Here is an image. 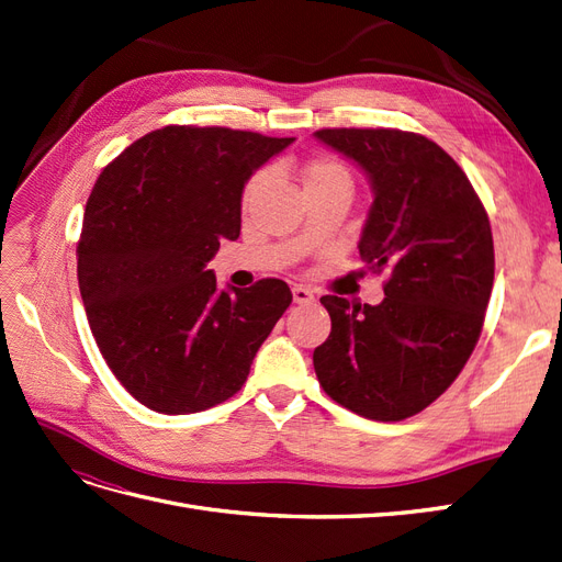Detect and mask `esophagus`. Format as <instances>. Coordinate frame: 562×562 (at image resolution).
Here are the masks:
<instances>
[{
  "mask_svg": "<svg viewBox=\"0 0 562 562\" xmlns=\"http://www.w3.org/2000/svg\"><path fill=\"white\" fill-rule=\"evenodd\" d=\"M293 300L297 304H310V302H314V293L307 285H293Z\"/></svg>",
  "mask_w": 562,
  "mask_h": 562,
  "instance_id": "1",
  "label": "esophagus"
}]
</instances>
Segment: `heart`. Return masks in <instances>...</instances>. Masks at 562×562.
I'll use <instances>...</instances> for the list:
<instances>
[{
	"label": "heart",
	"instance_id": "heart-1",
	"mask_svg": "<svg viewBox=\"0 0 562 562\" xmlns=\"http://www.w3.org/2000/svg\"><path fill=\"white\" fill-rule=\"evenodd\" d=\"M333 178H349V176H347V171H345L342 166H339L337 161H330V159L314 161V164L307 168V171H304V184L318 182V180H333ZM265 182H267V171L255 173V176L248 180L246 190H244V206H248V203H250L255 196H258V192L262 190Z\"/></svg>",
	"mask_w": 562,
	"mask_h": 562
}]
</instances>
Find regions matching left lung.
<instances>
[{
  "label": "left lung",
  "instance_id": "left-lung-1",
  "mask_svg": "<svg viewBox=\"0 0 562 562\" xmlns=\"http://www.w3.org/2000/svg\"><path fill=\"white\" fill-rule=\"evenodd\" d=\"M314 138L366 173L372 206L359 252L386 271L384 300L323 295L333 328L314 349L326 394L398 422L434 403L479 342L495 281L490 220L462 168L434 140L396 128H323Z\"/></svg>",
  "mask_w": 562,
  "mask_h": 562
}]
</instances>
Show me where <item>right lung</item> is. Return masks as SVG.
I'll use <instances>...</instances> for the list:
<instances>
[{
    "label": "right lung",
    "instance_id": "right-lung-1",
    "mask_svg": "<svg viewBox=\"0 0 562 562\" xmlns=\"http://www.w3.org/2000/svg\"><path fill=\"white\" fill-rule=\"evenodd\" d=\"M293 138L223 126H166L95 180L77 277L95 345L128 394L164 415L232 398L291 307L281 279L220 291L206 269L241 232L250 176Z\"/></svg>",
    "mask_w": 562,
    "mask_h": 562
}]
</instances>
